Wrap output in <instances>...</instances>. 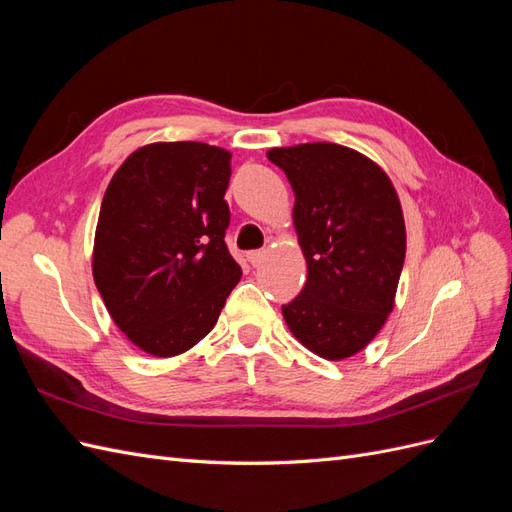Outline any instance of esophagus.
<instances>
[{"instance_id":"34e87169","label":"esophagus","mask_w":512,"mask_h":512,"mask_svg":"<svg viewBox=\"0 0 512 512\" xmlns=\"http://www.w3.org/2000/svg\"><path fill=\"white\" fill-rule=\"evenodd\" d=\"M265 256H267V252L265 250H256V252H250L247 254V260H250V265L252 267H258L262 260H265Z\"/></svg>"}]
</instances>
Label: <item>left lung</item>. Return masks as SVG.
<instances>
[{"instance_id": "obj_1", "label": "left lung", "mask_w": 512, "mask_h": 512, "mask_svg": "<svg viewBox=\"0 0 512 512\" xmlns=\"http://www.w3.org/2000/svg\"><path fill=\"white\" fill-rule=\"evenodd\" d=\"M267 158L292 185V224L307 262V282L282 316L307 350L348 359L393 312L406 258L399 196L374 160L344 145L275 147Z\"/></svg>"}]
</instances>
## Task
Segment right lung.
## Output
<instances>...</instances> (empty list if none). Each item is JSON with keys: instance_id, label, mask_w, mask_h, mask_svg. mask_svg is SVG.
Segmentation results:
<instances>
[{"instance_id": "1", "label": "right lung", "mask_w": 512, "mask_h": 512, "mask_svg": "<svg viewBox=\"0 0 512 512\" xmlns=\"http://www.w3.org/2000/svg\"><path fill=\"white\" fill-rule=\"evenodd\" d=\"M230 158L207 143H151L104 192L94 282L113 322L151 356L196 346L241 280L224 243Z\"/></svg>"}]
</instances>
